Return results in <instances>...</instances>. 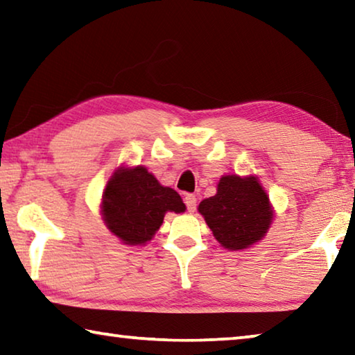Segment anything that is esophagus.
Masks as SVG:
<instances>
[{"label": "esophagus", "instance_id": "1", "mask_svg": "<svg viewBox=\"0 0 355 355\" xmlns=\"http://www.w3.org/2000/svg\"><path fill=\"white\" fill-rule=\"evenodd\" d=\"M184 203H186V208H188V211L192 213L196 209V205H197V199L194 194H186L184 196Z\"/></svg>", "mask_w": 355, "mask_h": 355}]
</instances>
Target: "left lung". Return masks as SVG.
<instances>
[{
	"label": "left lung",
	"mask_w": 355,
	"mask_h": 355,
	"mask_svg": "<svg viewBox=\"0 0 355 355\" xmlns=\"http://www.w3.org/2000/svg\"><path fill=\"white\" fill-rule=\"evenodd\" d=\"M199 211L214 238L232 250L260 241L272 219L269 197L255 177H222L218 194L202 200Z\"/></svg>",
	"instance_id": "obj_1"
}]
</instances>
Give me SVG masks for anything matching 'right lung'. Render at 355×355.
<instances>
[{"label": "right lung", "mask_w": 355, "mask_h": 355, "mask_svg": "<svg viewBox=\"0 0 355 355\" xmlns=\"http://www.w3.org/2000/svg\"><path fill=\"white\" fill-rule=\"evenodd\" d=\"M186 209L177 191L161 186L146 167L119 169L103 194L106 227L125 244L137 245L152 239L163 224L166 211Z\"/></svg>", "instance_id": "right-lung-1"}]
</instances>
